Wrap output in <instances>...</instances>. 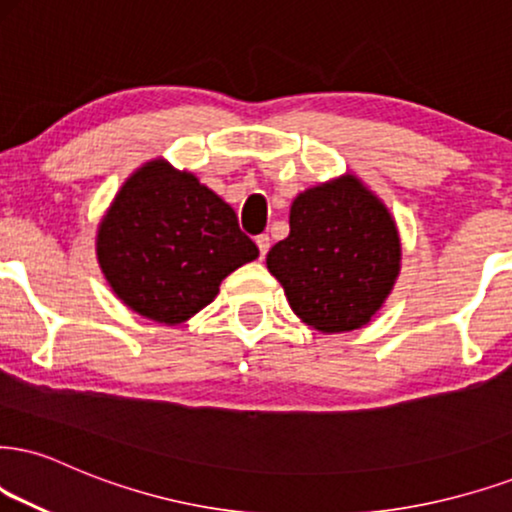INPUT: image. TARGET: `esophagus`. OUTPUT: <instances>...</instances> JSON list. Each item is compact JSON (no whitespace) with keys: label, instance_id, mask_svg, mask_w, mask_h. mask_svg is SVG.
<instances>
[{"label":"esophagus","instance_id":"obj_1","mask_svg":"<svg viewBox=\"0 0 512 512\" xmlns=\"http://www.w3.org/2000/svg\"><path fill=\"white\" fill-rule=\"evenodd\" d=\"M256 246H258V254H261V258H266L268 249H270V237L268 235H258L256 237Z\"/></svg>","mask_w":512,"mask_h":512}]
</instances>
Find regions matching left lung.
<instances>
[{"instance_id": "8db88e82", "label": "left lung", "mask_w": 512, "mask_h": 512, "mask_svg": "<svg viewBox=\"0 0 512 512\" xmlns=\"http://www.w3.org/2000/svg\"><path fill=\"white\" fill-rule=\"evenodd\" d=\"M266 263L306 325L351 332L370 323L394 289L401 239L387 206L356 175H342L292 201L289 237Z\"/></svg>"}]
</instances>
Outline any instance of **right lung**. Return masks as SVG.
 Returning a JSON list of instances; mask_svg holds the SVG:
<instances>
[{
    "mask_svg": "<svg viewBox=\"0 0 512 512\" xmlns=\"http://www.w3.org/2000/svg\"><path fill=\"white\" fill-rule=\"evenodd\" d=\"M97 258L125 306L178 325L216 299L232 270L258 258V246L216 192L156 159L111 201L97 230Z\"/></svg>",
    "mask_w": 512,
    "mask_h": 512,
    "instance_id": "1",
    "label": "right lung"
}]
</instances>
